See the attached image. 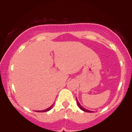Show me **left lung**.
I'll return each instance as SVG.
<instances>
[{"label":"left lung","instance_id":"8db88e82","mask_svg":"<svg viewBox=\"0 0 132 132\" xmlns=\"http://www.w3.org/2000/svg\"><path fill=\"white\" fill-rule=\"evenodd\" d=\"M76 101H77V104H78L79 107V108L81 109L82 110H83V111H84V112H92V111H90V110L86 109H84V107H82V106H81V105H80L79 102H78V99H77V98H76Z\"/></svg>","mask_w":132,"mask_h":132}]
</instances>
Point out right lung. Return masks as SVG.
<instances>
[{"label": "right lung", "mask_w": 132, "mask_h": 132, "mask_svg": "<svg viewBox=\"0 0 132 132\" xmlns=\"http://www.w3.org/2000/svg\"><path fill=\"white\" fill-rule=\"evenodd\" d=\"M53 105H54V104H53L52 105H51L50 107H49V108L46 109H45V110H39V111H37V112H47V111H49L51 109V108H52V107H53Z\"/></svg>", "instance_id": "obj_1"}]
</instances>
